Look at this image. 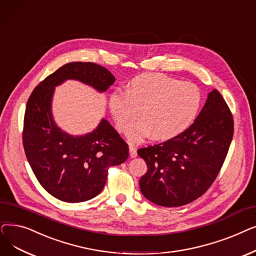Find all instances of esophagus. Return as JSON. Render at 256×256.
Here are the masks:
<instances>
[{
  "instance_id": "34e87169",
  "label": "esophagus",
  "mask_w": 256,
  "mask_h": 256,
  "mask_svg": "<svg viewBox=\"0 0 256 256\" xmlns=\"http://www.w3.org/2000/svg\"><path fill=\"white\" fill-rule=\"evenodd\" d=\"M129 153H130V157L131 158H136L138 156V152H136V149L133 148V147H130L129 149Z\"/></svg>"
}]
</instances>
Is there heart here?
Masks as SVG:
<instances>
[{"instance_id": "obj_1", "label": "heart", "mask_w": 256, "mask_h": 256, "mask_svg": "<svg viewBox=\"0 0 256 256\" xmlns=\"http://www.w3.org/2000/svg\"><path fill=\"white\" fill-rule=\"evenodd\" d=\"M201 104L202 92L196 84L156 72L136 77L129 90H116L109 100L120 132L127 131L142 109L144 118L130 126L127 133L132 144L151 136L160 140L177 136L192 125Z\"/></svg>"}]
</instances>
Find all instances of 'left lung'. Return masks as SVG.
<instances>
[{
    "mask_svg": "<svg viewBox=\"0 0 256 256\" xmlns=\"http://www.w3.org/2000/svg\"><path fill=\"white\" fill-rule=\"evenodd\" d=\"M234 136V116L216 90L194 123L177 136L138 149L148 171L140 180L149 201L177 208L208 190L224 164Z\"/></svg>",
    "mask_w": 256,
    "mask_h": 256,
    "instance_id": "8db88e82",
    "label": "left lung"
}]
</instances>
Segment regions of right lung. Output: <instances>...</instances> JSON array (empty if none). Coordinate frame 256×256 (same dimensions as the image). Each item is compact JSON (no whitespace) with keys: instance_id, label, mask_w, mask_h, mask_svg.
<instances>
[{"instance_id":"right-lung-1","label":"right lung","mask_w":256,"mask_h":256,"mask_svg":"<svg viewBox=\"0 0 256 256\" xmlns=\"http://www.w3.org/2000/svg\"><path fill=\"white\" fill-rule=\"evenodd\" d=\"M68 79L106 92L116 78L94 62H70L48 75L29 96L24 118L22 144L40 186L53 197L70 203L92 199L102 192L108 168L123 164L127 142L103 118L85 136H72L57 127L51 105L55 86Z\"/></svg>"}]
</instances>
